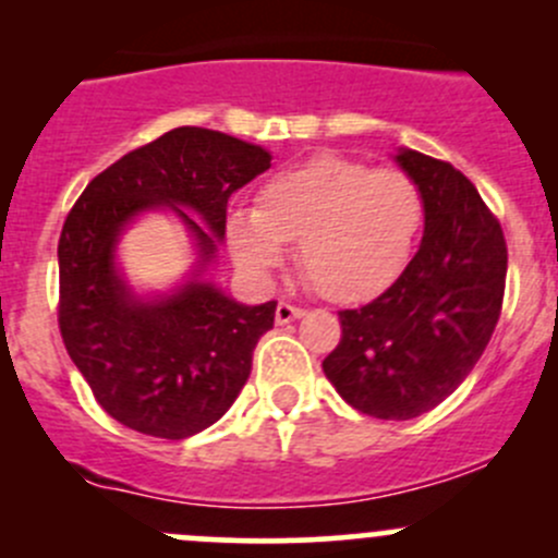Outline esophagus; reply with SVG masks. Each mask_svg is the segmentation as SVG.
Wrapping results in <instances>:
<instances>
[{
    "instance_id": "1",
    "label": "esophagus",
    "mask_w": 558,
    "mask_h": 558,
    "mask_svg": "<svg viewBox=\"0 0 558 558\" xmlns=\"http://www.w3.org/2000/svg\"><path fill=\"white\" fill-rule=\"evenodd\" d=\"M302 315H305V311H302V307L289 305V302H280L278 311H275V320H278V324L283 326V324H291V320L302 318Z\"/></svg>"
}]
</instances>
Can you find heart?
I'll list each match as a JSON object with an SVG mask.
<instances>
[{
    "instance_id": "obj_1",
    "label": "heart",
    "mask_w": 558,
    "mask_h": 558,
    "mask_svg": "<svg viewBox=\"0 0 558 558\" xmlns=\"http://www.w3.org/2000/svg\"><path fill=\"white\" fill-rule=\"evenodd\" d=\"M421 223L424 199L408 174L320 154L272 174L258 207H229L227 243L240 272L264 286L296 240V262L315 291L362 302L408 267Z\"/></svg>"
}]
</instances>
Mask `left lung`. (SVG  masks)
<instances>
[{
    "instance_id": "1",
    "label": "left lung",
    "mask_w": 558,
    "mask_h": 558,
    "mask_svg": "<svg viewBox=\"0 0 558 558\" xmlns=\"http://www.w3.org/2000/svg\"><path fill=\"white\" fill-rule=\"evenodd\" d=\"M424 199V238L369 305L342 311L340 345L324 375L359 413L410 421L437 408L472 373L499 320L508 247L497 218L453 165L393 154Z\"/></svg>"
}]
</instances>
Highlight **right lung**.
Segmentation results:
<instances>
[{"label": "right lung", "mask_w": 558, "mask_h": 558, "mask_svg": "<svg viewBox=\"0 0 558 558\" xmlns=\"http://www.w3.org/2000/svg\"><path fill=\"white\" fill-rule=\"evenodd\" d=\"M262 145L178 126L99 172L59 240V326L66 353L118 424L185 440L216 424L243 391L253 348L278 302L243 305L210 278L227 238L229 196L269 170ZM170 211L195 262L167 292H137L120 264L122 234Z\"/></svg>", "instance_id": "obj_1"}]
</instances>
